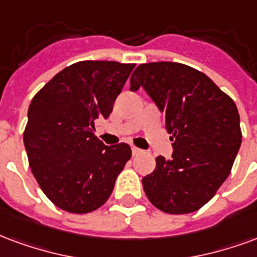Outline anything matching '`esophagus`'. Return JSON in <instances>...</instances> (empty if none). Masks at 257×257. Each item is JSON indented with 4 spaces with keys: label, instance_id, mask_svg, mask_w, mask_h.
Masks as SVG:
<instances>
[{
    "label": "esophagus",
    "instance_id": "1",
    "mask_svg": "<svg viewBox=\"0 0 257 257\" xmlns=\"http://www.w3.org/2000/svg\"><path fill=\"white\" fill-rule=\"evenodd\" d=\"M132 154H134V155H139V154H142V150L134 146V147H132Z\"/></svg>",
    "mask_w": 257,
    "mask_h": 257
}]
</instances>
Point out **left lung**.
I'll list each match as a JSON object with an SVG mask.
<instances>
[{"label": "left lung", "instance_id": "1", "mask_svg": "<svg viewBox=\"0 0 257 257\" xmlns=\"http://www.w3.org/2000/svg\"><path fill=\"white\" fill-rule=\"evenodd\" d=\"M143 88L165 115L172 159L157 158L143 178L148 200L167 214H188L210 201L229 177L241 146L233 99L208 76L178 62L139 65L131 91Z\"/></svg>", "mask_w": 257, "mask_h": 257}]
</instances>
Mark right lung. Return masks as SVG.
Masks as SVG:
<instances>
[{"instance_id":"right-lung-1","label":"right lung","mask_w":257,"mask_h":257,"mask_svg":"<svg viewBox=\"0 0 257 257\" xmlns=\"http://www.w3.org/2000/svg\"><path fill=\"white\" fill-rule=\"evenodd\" d=\"M135 64L80 61L58 72L28 107L24 147L32 174L61 210L99 208L132 155L128 144L104 146L92 132L107 118Z\"/></svg>"}]
</instances>
